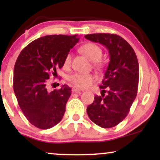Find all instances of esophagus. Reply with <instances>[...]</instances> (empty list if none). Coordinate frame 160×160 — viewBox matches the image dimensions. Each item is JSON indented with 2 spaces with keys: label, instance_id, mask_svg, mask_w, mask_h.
Instances as JSON below:
<instances>
[{
  "label": "esophagus",
  "instance_id": "obj_1",
  "mask_svg": "<svg viewBox=\"0 0 160 160\" xmlns=\"http://www.w3.org/2000/svg\"><path fill=\"white\" fill-rule=\"evenodd\" d=\"M82 90H81V89H79L78 88H77V87H73V88H72V92H73L74 93V92H81Z\"/></svg>",
  "mask_w": 160,
  "mask_h": 160
}]
</instances>
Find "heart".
<instances>
[{"label":"heart","mask_w":160,"mask_h":160,"mask_svg":"<svg viewBox=\"0 0 160 160\" xmlns=\"http://www.w3.org/2000/svg\"><path fill=\"white\" fill-rule=\"evenodd\" d=\"M81 52L88 58L91 61H93L94 65L98 68H101L102 62L101 57L102 54V49L99 46L94 43H87L81 47ZM72 55L71 53H68L65 57L63 65L68 68L71 65ZM95 76L92 73H74L68 77V81L78 88H87L89 87L94 81Z\"/></svg>","instance_id":"obj_1"}]
</instances>
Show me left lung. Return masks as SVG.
<instances>
[{"instance_id":"1","label":"left lung","mask_w":160,"mask_h":160,"mask_svg":"<svg viewBox=\"0 0 160 160\" xmlns=\"http://www.w3.org/2000/svg\"><path fill=\"white\" fill-rule=\"evenodd\" d=\"M84 37L105 46L110 56V62L100 86L101 96H95L92 103L87 106V114L100 128H113L127 117L136 98L138 61L132 47L118 35L94 33Z\"/></svg>"}]
</instances>
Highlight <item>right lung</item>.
I'll use <instances>...</instances> for the list:
<instances>
[{
    "instance_id": "add662e5",
    "label": "right lung",
    "mask_w": 160,
    "mask_h": 160,
    "mask_svg": "<svg viewBox=\"0 0 160 160\" xmlns=\"http://www.w3.org/2000/svg\"><path fill=\"white\" fill-rule=\"evenodd\" d=\"M77 35H50L32 41L15 62L13 87L18 104L27 119L36 128L47 130L58 124L65 112L71 89L62 85L49 92L47 79L57 74L65 57L78 41Z\"/></svg>"
}]
</instances>
